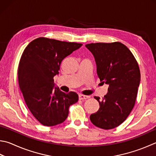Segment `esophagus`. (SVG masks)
Listing matches in <instances>:
<instances>
[{"label": "esophagus", "mask_w": 156, "mask_h": 156, "mask_svg": "<svg viewBox=\"0 0 156 156\" xmlns=\"http://www.w3.org/2000/svg\"><path fill=\"white\" fill-rule=\"evenodd\" d=\"M89 98V96L87 95H79V100H85Z\"/></svg>", "instance_id": "obj_1"}]
</instances>
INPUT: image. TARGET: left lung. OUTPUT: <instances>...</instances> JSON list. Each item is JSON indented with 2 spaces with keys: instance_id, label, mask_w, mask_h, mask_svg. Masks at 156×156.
<instances>
[{
  "instance_id": "8db88e82",
  "label": "left lung",
  "mask_w": 156,
  "mask_h": 156,
  "mask_svg": "<svg viewBox=\"0 0 156 156\" xmlns=\"http://www.w3.org/2000/svg\"><path fill=\"white\" fill-rule=\"evenodd\" d=\"M95 57L100 82L108 84L107 94L100 104V108L90 115L93 125L110 129L121 125L134 106L140 72L138 62L128 48L119 41L86 45Z\"/></svg>"
}]
</instances>
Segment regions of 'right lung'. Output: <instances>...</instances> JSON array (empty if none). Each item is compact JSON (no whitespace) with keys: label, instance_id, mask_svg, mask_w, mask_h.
Segmentation results:
<instances>
[{"label":"right lung","instance_id":"right-lung-1","mask_svg":"<svg viewBox=\"0 0 156 156\" xmlns=\"http://www.w3.org/2000/svg\"><path fill=\"white\" fill-rule=\"evenodd\" d=\"M82 45L39 37L22 53L18 69L19 87L27 107L42 125L63 123L68 116L69 107L78 100L76 93H66L55 87L54 76L58 74L62 61Z\"/></svg>","mask_w":156,"mask_h":156}]
</instances>
